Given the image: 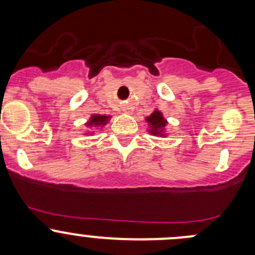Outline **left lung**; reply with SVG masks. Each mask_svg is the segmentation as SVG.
<instances>
[{"mask_svg":"<svg viewBox=\"0 0 255 255\" xmlns=\"http://www.w3.org/2000/svg\"><path fill=\"white\" fill-rule=\"evenodd\" d=\"M145 122L148 123V130L149 134L155 135V137L166 138L169 135L168 133V120L164 117L163 112L159 111L158 109L154 110L153 112L145 117Z\"/></svg>","mask_w":255,"mask_h":255,"instance_id":"8db88e82","label":"left lung"}]
</instances>
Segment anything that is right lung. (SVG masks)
I'll return each mask as SVG.
<instances>
[{
    "instance_id": "add662e5",
    "label": "right lung",
    "mask_w": 255,
    "mask_h": 255,
    "mask_svg": "<svg viewBox=\"0 0 255 255\" xmlns=\"http://www.w3.org/2000/svg\"><path fill=\"white\" fill-rule=\"evenodd\" d=\"M112 118V116H107V115H99V113H94V115L90 116L89 120L86 121L85 123V127L87 128L82 134L84 135H94L95 134V129L97 128H104L107 123L110 122V120Z\"/></svg>"
}]
</instances>
